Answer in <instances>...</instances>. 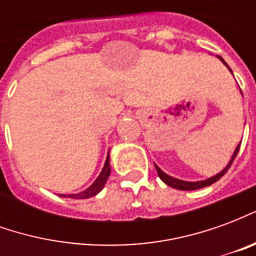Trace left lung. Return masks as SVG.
<instances>
[{"instance_id":"1","label":"left lung","mask_w":256,"mask_h":256,"mask_svg":"<svg viewBox=\"0 0 256 256\" xmlns=\"http://www.w3.org/2000/svg\"><path fill=\"white\" fill-rule=\"evenodd\" d=\"M218 58H220L222 63L225 64L226 67L229 68V66L226 64V62L224 60V58H220V56H218ZM229 71L232 72V70L229 68ZM233 74V72H232ZM242 144V142H240ZM240 144L237 145L236 150H234V152H233V155H232L230 160H229V163H228V166L222 170L220 172H218V174H215V176H212V177L207 178V180H203V181H196V182H190V181H184V180H178V178H174L172 177V176H168V174H166V172L162 170L160 167H158L155 164L156 167V172H158V176H159V178H160L163 182L166 184V185H168V186H172V188L174 189H180V190H196V189H202V188H206V186H210V185H212L214 182H216L218 180H220L224 174H225L226 172H228V168L232 166V163H233V160H234V158L237 156V152H238V150H240Z\"/></svg>"}]
</instances>
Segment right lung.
I'll list each match as a JSON object with an SVG mask.
<instances>
[{
	"label": "right lung",
	"instance_id": "right-lung-1",
	"mask_svg": "<svg viewBox=\"0 0 256 256\" xmlns=\"http://www.w3.org/2000/svg\"><path fill=\"white\" fill-rule=\"evenodd\" d=\"M110 174H111V166H110V154L106 156V164L102 167V170H101L100 176L96 178V181L92 185H90L89 188L84 189V192H79V193H75V194H60L62 198H93L96 196L97 193H100L102 190V188L106 186V182L108 177H110Z\"/></svg>",
	"mask_w": 256,
	"mask_h": 256
}]
</instances>
